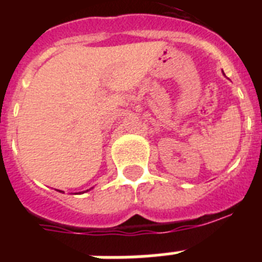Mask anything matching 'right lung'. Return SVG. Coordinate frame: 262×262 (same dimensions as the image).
Wrapping results in <instances>:
<instances>
[{"label":"right lung","instance_id":"1","mask_svg":"<svg viewBox=\"0 0 262 262\" xmlns=\"http://www.w3.org/2000/svg\"><path fill=\"white\" fill-rule=\"evenodd\" d=\"M59 191H60V190H59ZM86 191H88V190H86ZM60 193H62V191H60ZM82 193H84V191H82Z\"/></svg>","mask_w":262,"mask_h":262}]
</instances>
